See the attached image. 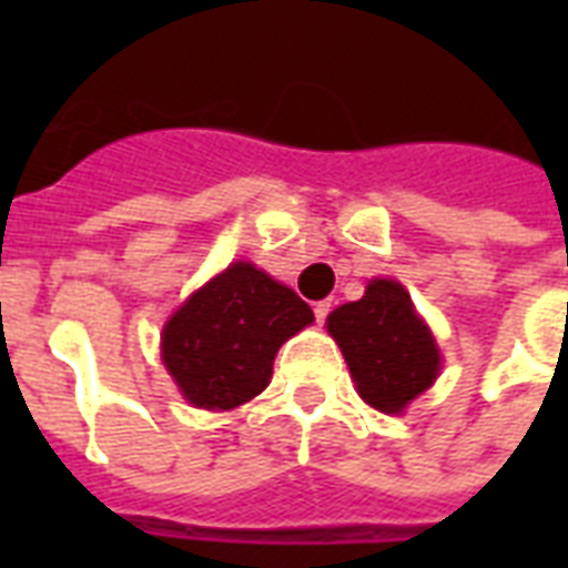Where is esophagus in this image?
Wrapping results in <instances>:
<instances>
[{"mask_svg": "<svg viewBox=\"0 0 568 568\" xmlns=\"http://www.w3.org/2000/svg\"><path fill=\"white\" fill-rule=\"evenodd\" d=\"M329 310H333V306H329V301L315 303V321H318V324H324V321H327V315H329Z\"/></svg>", "mask_w": 568, "mask_h": 568, "instance_id": "34e87169", "label": "esophagus"}]
</instances>
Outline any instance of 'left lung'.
I'll return each instance as SVG.
<instances>
[{"label": "left lung", "mask_w": 568, "mask_h": 568, "mask_svg": "<svg viewBox=\"0 0 568 568\" xmlns=\"http://www.w3.org/2000/svg\"><path fill=\"white\" fill-rule=\"evenodd\" d=\"M327 333L342 347L359 397L379 413H404L439 377L436 338L397 280H372L359 301L329 312Z\"/></svg>", "instance_id": "obj_1"}]
</instances>
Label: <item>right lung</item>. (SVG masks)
I'll use <instances>...</instances> for the list:
<instances>
[{"label":"right lung","instance_id":"right-lung-1","mask_svg":"<svg viewBox=\"0 0 568 568\" xmlns=\"http://www.w3.org/2000/svg\"><path fill=\"white\" fill-rule=\"evenodd\" d=\"M312 321L288 285L232 262L168 318L162 363L191 406L235 409L271 383L276 351Z\"/></svg>","mask_w":568,"mask_h":568}]
</instances>
